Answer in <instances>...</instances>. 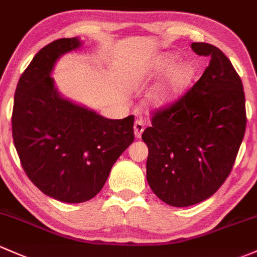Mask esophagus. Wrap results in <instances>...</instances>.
<instances>
[{"label": "esophagus", "instance_id": "34e87169", "mask_svg": "<svg viewBox=\"0 0 257 257\" xmlns=\"http://www.w3.org/2000/svg\"><path fill=\"white\" fill-rule=\"evenodd\" d=\"M143 130H145V121H143L142 118H137V120L135 121V126H134V131H135V136H136V139H140V137L142 136Z\"/></svg>", "mask_w": 257, "mask_h": 257}]
</instances>
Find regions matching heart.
Wrapping results in <instances>:
<instances>
[{
    "label": "heart",
    "mask_w": 257,
    "mask_h": 257,
    "mask_svg": "<svg viewBox=\"0 0 257 257\" xmlns=\"http://www.w3.org/2000/svg\"><path fill=\"white\" fill-rule=\"evenodd\" d=\"M175 61V55H162V56L157 57L150 66V68L140 76L139 81L141 82L148 77H154L157 74L165 72L170 67H172L168 71L162 83L152 90L150 99L154 106H168L175 103L184 95V93L194 81L196 74L194 66L189 62H179L174 65Z\"/></svg>",
    "instance_id": "heart-1"
}]
</instances>
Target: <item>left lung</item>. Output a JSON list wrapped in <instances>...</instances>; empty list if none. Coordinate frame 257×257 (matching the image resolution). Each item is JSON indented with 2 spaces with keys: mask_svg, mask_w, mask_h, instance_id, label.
<instances>
[{
  "mask_svg": "<svg viewBox=\"0 0 257 257\" xmlns=\"http://www.w3.org/2000/svg\"><path fill=\"white\" fill-rule=\"evenodd\" d=\"M209 65L179 100L152 116L147 181L163 202L186 207L211 197L231 172L246 127L241 79L216 46L192 43Z\"/></svg>",
  "mask_w": 257,
  "mask_h": 257,
  "instance_id": "obj_1",
  "label": "left lung"
}]
</instances>
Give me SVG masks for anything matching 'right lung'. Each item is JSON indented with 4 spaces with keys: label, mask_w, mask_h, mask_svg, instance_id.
Masks as SVG:
<instances>
[{
    "label": "right lung",
    "mask_w": 257,
    "mask_h": 257,
    "mask_svg": "<svg viewBox=\"0 0 257 257\" xmlns=\"http://www.w3.org/2000/svg\"><path fill=\"white\" fill-rule=\"evenodd\" d=\"M81 45L78 38H63L41 49L19 78L12 112L24 172L41 192L67 203L94 197L135 139L134 115L110 120L57 92L55 63Z\"/></svg>",
    "instance_id": "obj_1"
}]
</instances>
